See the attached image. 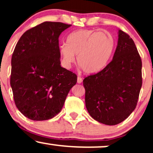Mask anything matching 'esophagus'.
Instances as JSON below:
<instances>
[{"label": "esophagus", "mask_w": 153, "mask_h": 153, "mask_svg": "<svg viewBox=\"0 0 153 153\" xmlns=\"http://www.w3.org/2000/svg\"><path fill=\"white\" fill-rule=\"evenodd\" d=\"M77 82H78V83H81V82H82V79L81 77L78 76V79H77Z\"/></svg>", "instance_id": "1"}]
</instances>
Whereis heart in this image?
<instances>
[{
	"label": "heart",
	"instance_id": "obj_1",
	"mask_svg": "<svg viewBox=\"0 0 153 153\" xmlns=\"http://www.w3.org/2000/svg\"><path fill=\"white\" fill-rule=\"evenodd\" d=\"M114 46V39L109 33L79 29L68 35L66 45L59 47V54L65 68H71L77 56V63L82 71L94 74L106 65Z\"/></svg>",
	"mask_w": 153,
	"mask_h": 153
}]
</instances>
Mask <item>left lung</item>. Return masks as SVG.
<instances>
[{
	"mask_svg": "<svg viewBox=\"0 0 153 153\" xmlns=\"http://www.w3.org/2000/svg\"><path fill=\"white\" fill-rule=\"evenodd\" d=\"M143 84L142 60L133 39L119 30L112 60L83 80L85 106L95 120L116 125L135 109Z\"/></svg>",
	"mask_w": 153,
	"mask_h": 153,
	"instance_id": "1",
	"label": "left lung"
}]
</instances>
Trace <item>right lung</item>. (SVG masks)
Here are the masks:
<instances>
[{"label":"right lung","instance_id":"obj_1","mask_svg":"<svg viewBox=\"0 0 153 153\" xmlns=\"http://www.w3.org/2000/svg\"><path fill=\"white\" fill-rule=\"evenodd\" d=\"M71 25L45 22L24 32L12 54L10 86L17 108L34 121L60 112L77 75L60 65L59 36Z\"/></svg>","mask_w":153,"mask_h":153}]
</instances>
